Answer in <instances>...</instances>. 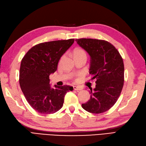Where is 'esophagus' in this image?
Returning a JSON list of instances; mask_svg holds the SVG:
<instances>
[{
  "instance_id": "esophagus-1",
  "label": "esophagus",
  "mask_w": 146,
  "mask_h": 146,
  "mask_svg": "<svg viewBox=\"0 0 146 146\" xmlns=\"http://www.w3.org/2000/svg\"><path fill=\"white\" fill-rule=\"evenodd\" d=\"M73 89L74 90H76V91H80V90H82V88H80L79 86H73Z\"/></svg>"
}]
</instances>
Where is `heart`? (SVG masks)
<instances>
[{"label":"heart","mask_w":146,"mask_h":146,"mask_svg":"<svg viewBox=\"0 0 146 146\" xmlns=\"http://www.w3.org/2000/svg\"><path fill=\"white\" fill-rule=\"evenodd\" d=\"M74 55H86L85 52L81 48H76L74 50Z\"/></svg>","instance_id":"1"}]
</instances>
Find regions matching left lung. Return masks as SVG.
I'll list each match as a JSON object with an SVG mask.
<instances>
[{
    "mask_svg": "<svg viewBox=\"0 0 146 146\" xmlns=\"http://www.w3.org/2000/svg\"><path fill=\"white\" fill-rule=\"evenodd\" d=\"M75 41L90 56L89 73L96 84L93 91L91 90L90 100L81 106L91 113H104L116 103L123 89V58L117 50L105 40L80 38Z\"/></svg>",
    "mask_w": 146,
    "mask_h": 146,
    "instance_id": "1",
    "label": "left lung"
}]
</instances>
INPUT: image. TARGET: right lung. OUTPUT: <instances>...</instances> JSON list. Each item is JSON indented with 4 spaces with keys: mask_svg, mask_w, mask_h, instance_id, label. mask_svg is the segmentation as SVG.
I'll return each instance as SVG.
<instances>
[{
    "mask_svg": "<svg viewBox=\"0 0 146 146\" xmlns=\"http://www.w3.org/2000/svg\"><path fill=\"white\" fill-rule=\"evenodd\" d=\"M74 39L41 43L30 48L20 64L19 83L27 102L42 114H53L63 106L64 97L73 88H54L49 76L57 70L60 58L73 45Z\"/></svg>",
    "mask_w": 146,
    "mask_h": 146,
    "instance_id": "right-lung-1",
    "label": "right lung"
}]
</instances>
